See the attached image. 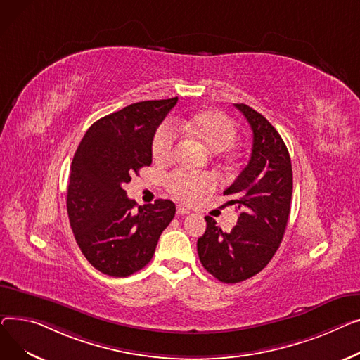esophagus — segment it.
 Returning a JSON list of instances; mask_svg holds the SVG:
<instances>
[{
	"instance_id": "1",
	"label": "esophagus",
	"mask_w": 360,
	"mask_h": 360,
	"mask_svg": "<svg viewBox=\"0 0 360 360\" xmlns=\"http://www.w3.org/2000/svg\"><path fill=\"white\" fill-rule=\"evenodd\" d=\"M187 214H190L188 209H186V207H183V206H179V207H177V215H187Z\"/></svg>"
}]
</instances>
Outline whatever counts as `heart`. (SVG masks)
Instances as JSON below:
<instances>
[{"mask_svg": "<svg viewBox=\"0 0 360 360\" xmlns=\"http://www.w3.org/2000/svg\"><path fill=\"white\" fill-rule=\"evenodd\" d=\"M178 128L200 142L209 150L221 153L228 150L237 139V126L226 115L209 110L199 113L190 119L177 120ZM179 131L173 122H164L157 129L153 139V157L157 161H168L176 150ZM168 190L180 200L186 203L198 202L205 193L218 186V179L212 173H192L174 172L167 179Z\"/></svg>", "mask_w": 360, "mask_h": 360, "instance_id": "heart-1", "label": "heart"}]
</instances>
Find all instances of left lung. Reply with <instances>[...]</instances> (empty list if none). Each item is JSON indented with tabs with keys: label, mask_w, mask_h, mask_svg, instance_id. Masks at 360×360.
Here are the masks:
<instances>
[{
	"label": "left lung",
	"mask_w": 360,
	"mask_h": 360,
	"mask_svg": "<svg viewBox=\"0 0 360 360\" xmlns=\"http://www.w3.org/2000/svg\"><path fill=\"white\" fill-rule=\"evenodd\" d=\"M252 131L251 157L224 195L240 209L237 225L222 231L205 217L198 240L203 267L224 283H238L262 271L278 251L290 214L292 164L288 148L271 123L247 104H236Z\"/></svg>",
	"instance_id": "left-lung-1"
}]
</instances>
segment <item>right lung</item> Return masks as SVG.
I'll use <instances>...</instances> for the list:
<instances>
[{
	"label": "right lung",
	"instance_id": "add662e5",
	"mask_svg": "<svg viewBox=\"0 0 360 360\" xmlns=\"http://www.w3.org/2000/svg\"><path fill=\"white\" fill-rule=\"evenodd\" d=\"M177 97L129 104L94 122L81 139L67 190L68 218L93 267L126 278L151 262L176 205L158 199L138 206L124 183L153 162V139Z\"/></svg>",
	"mask_w": 360,
	"mask_h": 360
}]
</instances>
